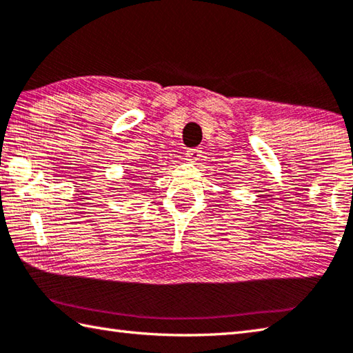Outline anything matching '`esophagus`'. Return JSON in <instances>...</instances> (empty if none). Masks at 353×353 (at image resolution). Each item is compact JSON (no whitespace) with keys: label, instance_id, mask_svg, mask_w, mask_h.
I'll return each mask as SVG.
<instances>
[{"label":"esophagus","instance_id":"obj_1","mask_svg":"<svg viewBox=\"0 0 353 353\" xmlns=\"http://www.w3.org/2000/svg\"><path fill=\"white\" fill-rule=\"evenodd\" d=\"M199 157H201V150L196 149V148L189 149L188 152H185V159H188V161L195 163V161H198Z\"/></svg>","mask_w":353,"mask_h":353}]
</instances>
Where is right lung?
<instances>
[{
	"label": "right lung",
	"instance_id": "add662e5",
	"mask_svg": "<svg viewBox=\"0 0 353 353\" xmlns=\"http://www.w3.org/2000/svg\"><path fill=\"white\" fill-rule=\"evenodd\" d=\"M134 185H135V184H134ZM134 185H132V188H134Z\"/></svg>",
	"mask_w": 353,
	"mask_h": 353
}]
</instances>
